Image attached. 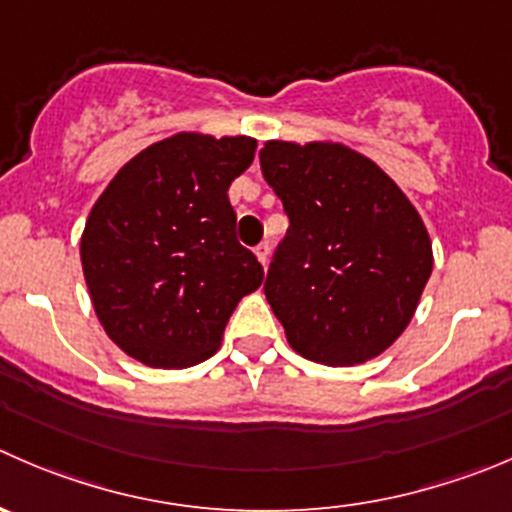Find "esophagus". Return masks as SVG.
<instances>
[{
    "instance_id": "1",
    "label": "esophagus",
    "mask_w": 512,
    "mask_h": 512,
    "mask_svg": "<svg viewBox=\"0 0 512 512\" xmlns=\"http://www.w3.org/2000/svg\"><path fill=\"white\" fill-rule=\"evenodd\" d=\"M255 255L262 265H267V260H270V245H267V242H260V245L255 247Z\"/></svg>"
}]
</instances>
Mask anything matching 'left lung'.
Here are the masks:
<instances>
[{"mask_svg": "<svg viewBox=\"0 0 512 512\" xmlns=\"http://www.w3.org/2000/svg\"><path fill=\"white\" fill-rule=\"evenodd\" d=\"M260 167L290 217L265 295L292 350L332 367L388 350L433 272L415 207L375 162L342 145L270 140Z\"/></svg>", "mask_w": 512, "mask_h": 512, "instance_id": "8db88e82", "label": "left lung"}]
</instances>
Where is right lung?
Listing matches in <instances>:
<instances>
[{
  "mask_svg": "<svg viewBox=\"0 0 512 512\" xmlns=\"http://www.w3.org/2000/svg\"><path fill=\"white\" fill-rule=\"evenodd\" d=\"M255 145L182 132L132 157L94 202L84 280L107 335L135 360L167 370L207 360L237 302L262 285L227 197Z\"/></svg>",
  "mask_w": 512,
  "mask_h": 512,
  "instance_id": "add662e5",
  "label": "right lung"
}]
</instances>
